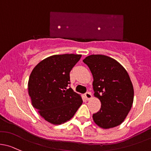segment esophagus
<instances>
[{
	"label": "esophagus",
	"instance_id": "1",
	"mask_svg": "<svg viewBox=\"0 0 151 151\" xmlns=\"http://www.w3.org/2000/svg\"><path fill=\"white\" fill-rule=\"evenodd\" d=\"M85 98H86V100L87 101H89V100H90L92 98V94L91 93H90V92H88V93H86L85 94Z\"/></svg>",
	"mask_w": 151,
	"mask_h": 151
}]
</instances>
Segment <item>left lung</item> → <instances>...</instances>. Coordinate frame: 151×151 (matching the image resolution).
<instances>
[{"mask_svg": "<svg viewBox=\"0 0 151 151\" xmlns=\"http://www.w3.org/2000/svg\"><path fill=\"white\" fill-rule=\"evenodd\" d=\"M83 62L91 71L94 96L101 103L100 111L93 114V121L103 129L119 126L129 112L134 99V89L127 71L107 55H90Z\"/></svg>", "mask_w": 151, "mask_h": 151, "instance_id": "8db88e82", "label": "left lung"}]
</instances>
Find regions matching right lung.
I'll return each mask as SVG.
<instances>
[{
	"label": "right lung",
	"mask_w": 151,
	"mask_h": 151,
	"mask_svg": "<svg viewBox=\"0 0 151 151\" xmlns=\"http://www.w3.org/2000/svg\"><path fill=\"white\" fill-rule=\"evenodd\" d=\"M82 55H54L41 61L33 69L28 92L33 107L53 124L71 119L82 104L81 96L71 88L69 73Z\"/></svg>",
	"instance_id": "add662e5"
}]
</instances>
